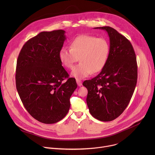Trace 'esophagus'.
<instances>
[{
    "mask_svg": "<svg viewBox=\"0 0 155 155\" xmlns=\"http://www.w3.org/2000/svg\"><path fill=\"white\" fill-rule=\"evenodd\" d=\"M76 81H77V83L78 86H81L82 85V82L81 80H80L78 79H76Z\"/></svg>",
    "mask_w": 155,
    "mask_h": 155,
    "instance_id": "esophagus-1",
    "label": "esophagus"
}]
</instances>
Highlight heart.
Masks as SVG:
<instances>
[{
    "label": "heart",
    "instance_id": "1",
    "mask_svg": "<svg viewBox=\"0 0 155 155\" xmlns=\"http://www.w3.org/2000/svg\"><path fill=\"white\" fill-rule=\"evenodd\" d=\"M71 48H62L59 53L61 63L66 68L72 69L79 60L80 63L74 68L72 76L81 79L91 72H100L105 65L110 53V44L104 38L90 35H81L71 43Z\"/></svg>",
    "mask_w": 155,
    "mask_h": 155
}]
</instances>
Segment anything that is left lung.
Returning a JSON list of instances; mask_svg holds the SVG:
<instances>
[{
	"label": "left lung",
	"mask_w": 155,
	"mask_h": 155,
	"mask_svg": "<svg viewBox=\"0 0 155 155\" xmlns=\"http://www.w3.org/2000/svg\"><path fill=\"white\" fill-rule=\"evenodd\" d=\"M107 32L110 53L102 71L83 83L87 90L86 103L91 115L98 120L118 118L128 105L137 80L136 56L130 41L115 29L94 28Z\"/></svg>",
	"instance_id": "1"
}]
</instances>
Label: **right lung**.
<instances>
[{"label":"right lung","mask_w":155,"mask_h":155,"mask_svg":"<svg viewBox=\"0 0 155 155\" xmlns=\"http://www.w3.org/2000/svg\"><path fill=\"white\" fill-rule=\"evenodd\" d=\"M64 34L61 29L39 33L26 42L17 59L15 80L19 97L29 114L45 124L65 117L77 87L59 57Z\"/></svg>","instance_id":"right-lung-1"}]
</instances>
